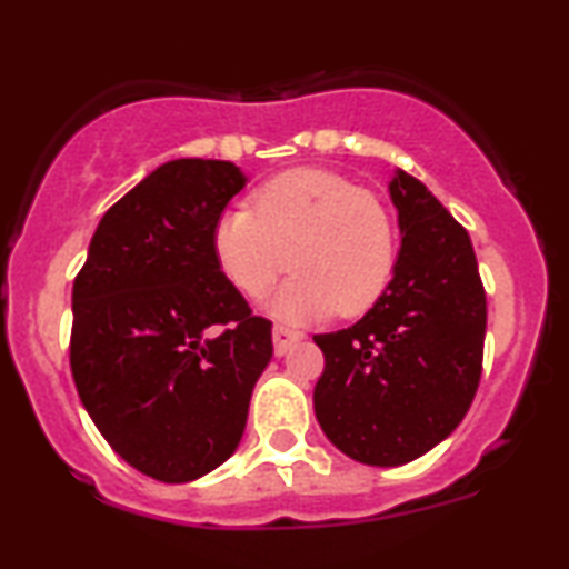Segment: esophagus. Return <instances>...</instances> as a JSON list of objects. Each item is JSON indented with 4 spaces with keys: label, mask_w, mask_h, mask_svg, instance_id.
Listing matches in <instances>:
<instances>
[{
    "label": "esophagus",
    "mask_w": 569,
    "mask_h": 569,
    "mask_svg": "<svg viewBox=\"0 0 569 569\" xmlns=\"http://www.w3.org/2000/svg\"><path fill=\"white\" fill-rule=\"evenodd\" d=\"M299 339H302V335H299V331H293V329H286V326H276V329H272V342H276V356H286V352H289L293 345L299 342Z\"/></svg>",
    "instance_id": "1"
}]
</instances>
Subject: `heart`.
Here are the masks:
<instances>
[{
    "instance_id": "heart-1",
    "label": "heart",
    "mask_w": 569,
    "mask_h": 569,
    "mask_svg": "<svg viewBox=\"0 0 569 569\" xmlns=\"http://www.w3.org/2000/svg\"><path fill=\"white\" fill-rule=\"evenodd\" d=\"M221 276L243 297H262L289 267L272 302L302 321L335 310L363 316L380 302L396 270V221L382 198L318 168L280 173L251 194V211L232 208L211 232Z\"/></svg>"
}]
</instances>
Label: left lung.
<instances>
[{"mask_svg":"<svg viewBox=\"0 0 569 569\" xmlns=\"http://www.w3.org/2000/svg\"><path fill=\"white\" fill-rule=\"evenodd\" d=\"M390 198L401 253L388 291L358 323L316 335V417L339 452L393 468L460 426L481 380L487 293L466 227L398 171Z\"/></svg>","mask_w":569,"mask_h":569,"instance_id":"obj_1","label":"left lung"}]
</instances>
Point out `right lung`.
I'll return each mask as SVG.
<instances>
[{
	"label": "right lung",
	"mask_w": 569,
	"mask_h": 569,
	"mask_svg": "<svg viewBox=\"0 0 569 569\" xmlns=\"http://www.w3.org/2000/svg\"><path fill=\"white\" fill-rule=\"evenodd\" d=\"M246 187L227 160H171L103 213L71 289L77 393L128 466L166 485L219 468L243 436L272 323L213 259Z\"/></svg>",
	"instance_id": "right-lung-1"
}]
</instances>
